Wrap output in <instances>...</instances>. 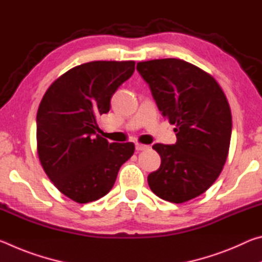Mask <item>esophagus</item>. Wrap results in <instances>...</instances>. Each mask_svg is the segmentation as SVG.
Returning a JSON list of instances; mask_svg holds the SVG:
<instances>
[{"mask_svg":"<svg viewBox=\"0 0 262 262\" xmlns=\"http://www.w3.org/2000/svg\"><path fill=\"white\" fill-rule=\"evenodd\" d=\"M135 148L137 151H144V150H148L150 147L147 144H142V143H136L135 144Z\"/></svg>","mask_w":262,"mask_h":262,"instance_id":"34e87169","label":"esophagus"}]
</instances>
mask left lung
Listing matches in <instances>:
<instances>
[{
  "instance_id": "1",
  "label": "left lung",
  "mask_w": 262,
  "mask_h": 262,
  "mask_svg": "<svg viewBox=\"0 0 262 262\" xmlns=\"http://www.w3.org/2000/svg\"><path fill=\"white\" fill-rule=\"evenodd\" d=\"M158 110L176 125V144H154L161 166L148 176L163 200L183 203L199 196L219 178L227 161L232 117L227 97L209 74L180 59L139 62Z\"/></svg>"
}]
</instances>
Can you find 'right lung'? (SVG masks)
<instances>
[{"label":"right lung","instance_id":"1","mask_svg":"<svg viewBox=\"0 0 262 262\" xmlns=\"http://www.w3.org/2000/svg\"><path fill=\"white\" fill-rule=\"evenodd\" d=\"M135 70L134 61H92L52 83L37 113L38 156L55 187L75 202L98 200L112 189L134 143H110L97 118Z\"/></svg>","mask_w":262,"mask_h":262}]
</instances>
